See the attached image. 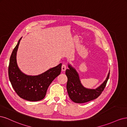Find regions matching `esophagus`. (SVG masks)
<instances>
[{
  "label": "esophagus",
  "instance_id": "1",
  "mask_svg": "<svg viewBox=\"0 0 127 127\" xmlns=\"http://www.w3.org/2000/svg\"><path fill=\"white\" fill-rule=\"evenodd\" d=\"M67 65L64 64L62 65V67H61V68H62V70H63V71L66 70V69H67Z\"/></svg>",
  "mask_w": 127,
  "mask_h": 127
}]
</instances>
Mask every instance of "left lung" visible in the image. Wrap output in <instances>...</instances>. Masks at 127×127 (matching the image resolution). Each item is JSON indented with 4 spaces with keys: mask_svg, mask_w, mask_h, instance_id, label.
Instances as JSON below:
<instances>
[{
    "mask_svg": "<svg viewBox=\"0 0 127 127\" xmlns=\"http://www.w3.org/2000/svg\"><path fill=\"white\" fill-rule=\"evenodd\" d=\"M68 67L69 69L66 71L68 78L67 90L69 96L73 102L77 103H86L96 99L101 94L109 79L110 72L106 80L100 86L95 90H90L82 86L77 72L70 65Z\"/></svg>",
    "mask_w": 127,
    "mask_h": 127,
    "instance_id": "obj_1",
    "label": "left lung"
}]
</instances>
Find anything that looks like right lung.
Here are the masks:
<instances>
[{"label":"right lung","instance_id":"obj_1","mask_svg":"<svg viewBox=\"0 0 127 127\" xmlns=\"http://www.w3.org/2000/svg\"><path fill=\"white\" fill-rule=\"evenodd\" d=\"M21 39L11 53L8 66L9 79L13 88L20 97L30 101L43 99L52 82L60 75L61 65L50 69L38 76H28L22 72L16 63V52Z\"/></svg>","mask_w":127,"mask_h":127}]
</instances>
